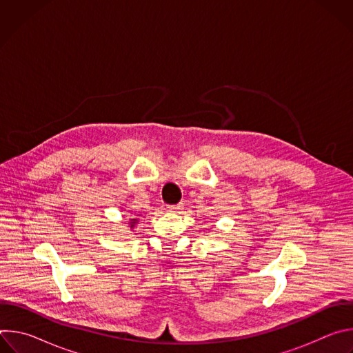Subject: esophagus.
I'll use <instances>...</instances> for the list:
<instances>
[{
	"label": "esophagus",
	"mask_w": 353,
	"mask_h": 353,
	"mask_svg": "<svg viewBox=\"0 0 353 353\" xmlns=\"http://www.w3.org/2000/svg\"><path fill=\"white\" fill-rule=\"evenodd\" d=\"M166 208H168L169 212H179V211L183 210V205H181V204H177V205H168Z\"/></svg>",
	"instance_id": "1"
}]
</instances>
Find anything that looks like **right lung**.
<instances>
[{"instance_id": "obj_1", "label": "right lung", "mask_w": 353, "mask_h": 353, "mask_svg": "<svg viewBox=\"0 0 353 353\" xmlns=\"http://www.w3.org/2000/svg\"><path fill=\"white\" fill-rule=\"evenodd\" d=\"M138 216H139V215H138ZM137 223H138V218H130V219H128V228H130L131 230L135 228Z\"/></svg>"}]
</instances>
